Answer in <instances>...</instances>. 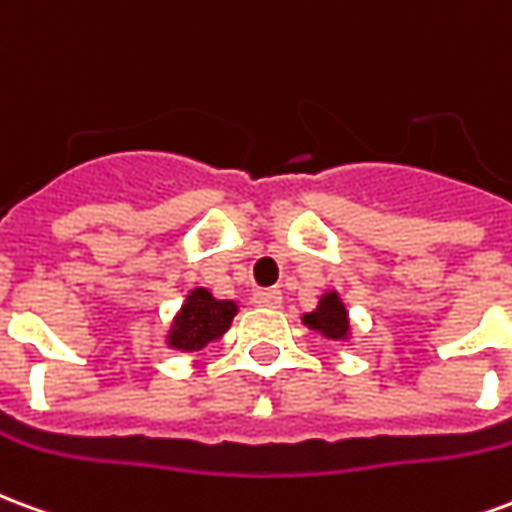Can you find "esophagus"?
I'll return each instance as SVG.
<instances>
[{
    "mask_svg": "<svg viewBox=\"0 0 512 512\" xmlns=\"http://www.w3.org/2000/svg\"><path fill=\"white\" fill-rule=\"evenodd\" d=\"M252 301H255L257 307H277L279 301H282V293L279 290H255Z\"/></svg>",
    "mask_w": 512,
    "mask_h": 512,
    "instance_id": "34e87169",
    "label": "esophagus"
}]
</instances>
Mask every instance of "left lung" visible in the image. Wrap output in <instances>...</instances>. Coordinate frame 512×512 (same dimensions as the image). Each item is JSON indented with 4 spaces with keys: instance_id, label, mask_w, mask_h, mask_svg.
<instances>
[{
    "instance_id": "1",
    "label": "left lung",
    "mask_w": 512,
    "mask_h": 512,
    "mask_svg": "<svg viewBox=\"0 0 512 512\" xmlns=\"http://www.w3.org/2000/svg\"><path fill=\"white\" fill-rule=\"evenodd\" d=\"M307 326L310 329H318L326 337H332V340H340L348 334V315H345L343 301L337 299V293H329V296H323V301L318 304V310L310 312L307 318Z\"/></svg>"
}]
</instances>
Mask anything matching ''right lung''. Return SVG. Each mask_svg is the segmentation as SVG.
Masks as SVG:
<instances>
[{"label": "right lung", "mask_w": 512, "mask_h": 512, "mask_svg": "<svg viewBox=\"0 0 512 512\" xmlns=\"http://www.w3.org/2000/svg\"><path fill=\"white\" fill-rule=\"evenodd\" d=\"M235 304L233 301H216L208 290H191L186 304L180 307V315L175 318L169 343L183 351L202 348L211 343L213 337H222L227 326L233 321Z\"/></svg>", "instance_id": "right-lung-1"}]
</instances>
